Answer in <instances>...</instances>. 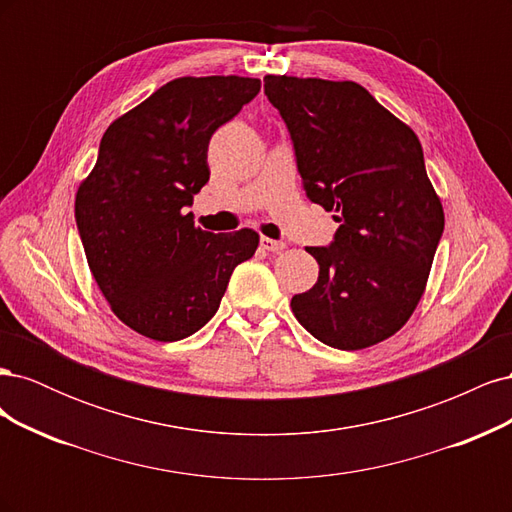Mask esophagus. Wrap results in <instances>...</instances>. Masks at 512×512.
Listing matches in <instances>:
<instances>
[{"mask_svg": "<svg viewBox=\"0 0 512 512\" xmlns=\"http://www.w3.org/2000/svg\"><path fill=\"white\" fill-rule=\"evenodd\" d=\"M260 247H262V250H267V252H282L286 243L269 239V237H260Z\"/></svg>", "mask_w": 512, "mask_h": 512, "instance_id": "34e87169", "label": "esophagus"}]
</instances>
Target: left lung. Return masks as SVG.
<instances>
[{"label":"left lung","mask_w":512,"mask_h":512,"mask_svg":"<svg viewBox=\"0 0 512 512\" xmlns=\"http://www.w3.org/2000/svg\"><path fill=\"white\" fill-rule=\"evenodd\" d=\"M265 94L307 198L339 222L331 245L305 247L320 273L294 294L292 314L331 348L384 342L421 301L444 230L421 141L359 83L267 74Z\"/></svg>","instance_id":"1"}]
</instances>
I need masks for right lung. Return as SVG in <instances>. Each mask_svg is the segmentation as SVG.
<instances>
[{"label": "right lung", "mask_w": 512, "mask_h": 512, "mask_svg": "<svg viewBox=\"0 0 512 512\" xmlns=\"http://www.w3.org/2000/svg\"><path fill=\"white\" fill-rule=\"evenodd\" d=\"M260 91L245 76H183L115 119L74 218L89 269L115 316L156 342H179L215 316L258 232L196 228L194 194L209 181L213 132Z\"/></svg>", "instance_id": "1"}]
</instances>
